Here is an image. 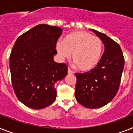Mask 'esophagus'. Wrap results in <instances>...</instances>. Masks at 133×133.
Returning <instances> with one entry per match:
<instances>
[{
	"instance_id": "1",
	"label": "esophagus",
	"mask_w": 133,
	"mask_h": 133,
	"mask_svg": "<svg viewBox=\"0 0 133 133\" xmlns=\"http://www.w3.org/2000/svg\"><path fill=\"white\" fill-rule=\"evenodd\" d=\"M67 72H68V73H69V74H73V71H72V70H71V69H70V68H68V71H67Z\"/></svg>"
}]
</instances>
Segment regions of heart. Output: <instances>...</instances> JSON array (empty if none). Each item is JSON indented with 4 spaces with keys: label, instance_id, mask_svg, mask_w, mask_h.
Instances as JSON below:
<instances>
[{
    "label": "heart",
    "instance_id": "1",
    "mask_svg": "<svg viewBox=\"0 0 133 133\" xmlns=\"http://www.w3.org/2000/svg\"><path fill=\"white\" fill-rule=\"evenodd\" d=\"M56 49L61 59H72L78 70L90 71L98 65L103 54V43L97 37L84 31L68 34L64 40L57 41Z\"/></svg>",
    "mask_w": 133,
    "mask_h": 133
}]
</instances>
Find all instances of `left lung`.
<instances>
[{
    "mask_svg": "<svg viewBox=\"0 0 133 133\" xmlns=\"http://www.w3.org/2000/svg\"><path fill=\"white\" fill-rule=\"evenodd\" d=\"M103 43L105 51L94 69L84 73H75V98L79 103L90 109L108 104L119 89L124 66L120 46L107 35L90 29Z\"/></svg>",
    "mask_w": 133,
    "mask_h": 133,
    "instance_id": "1",
    "label": "left lung"
}]
</instances>
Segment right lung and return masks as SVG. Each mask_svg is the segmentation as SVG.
<instances>
[{"label":"right lung","instance_id":"1","mask_svg":"<svg viewBox=\"0 0 133 133\" xmlns=\"http://www.w3.org/2000/svg\"><path fill=\"white\" fill-rule=\"evenodd\" d=\"M62 30L39 24L19 36L9 57L13 88L24 105L41 109L56 98V82L67 75V66L54 60Z\"/></svg>","mask_w":133,"mask_h":133}]
</instances>
